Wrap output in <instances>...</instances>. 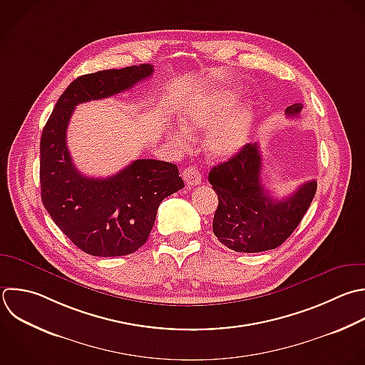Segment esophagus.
<instances>
[{
  "mask_svg": "<svg viewBox=\"0 0 365 365\" xmlns=\"http://www.w3.org/2000/svg\"><path fill=\"white\" fill-rule=\"evenodd\" d=\"M182 178L185 181L187 185L190 187H194V185H198L201 184V174L200 171L195 168V167H188L182 171Z\"/></svg>",
  "mask_w": 365,
  "mask_h": 365,
  "instance_id": "esophagus-1",
  "label": "esophagus"
}]
</instances>
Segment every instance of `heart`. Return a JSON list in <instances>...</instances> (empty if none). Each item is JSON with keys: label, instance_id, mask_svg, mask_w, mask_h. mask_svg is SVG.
<instances>
[{"label": "heart", "instance_id": "b5f03b06", "mask_svg": "<svg viewBox=\"0 0 365 365\" xmlns=\"http://www.w3.org/2000/svg\"><path fill=\"white\" fill-rule=\"evenodd\" d=\"M235 101L234 91L220 88L188 100L180 110V121L188 133L208 130L204 147L214 160L234 157L250 140L254 125L252 108L248 104H241L231 110ZM171 140L182 147L188 137L184 131H174Z\"/></svg>", "mask_w": 365, "mask_h": 365}]
</instances>
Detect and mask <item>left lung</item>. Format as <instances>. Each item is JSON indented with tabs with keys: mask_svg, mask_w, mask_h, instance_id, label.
I'll use <instances>...</instances> for the list:
<instances>
[{
	"mask_svg": "<svg viewBox=\"0 0 365 365\" xmlns=\"http://www.w3.org/2000/svg\"><path fill=\"white\" fill-rule=\"evenodd\" d=\"M302 104L285 110L297 117ZM262 160L257 143L247 144L228 161L211 168L208 181L218 195L212 231L237 252H261L279 247L298 227L317 191V181L304 182L284 200H274L261 181Z\"/></svg>",
	"mask_w": 365,
	"mask_h": 365,
	"instance_id": "obj_1",
	"label": "left lung"
}]
</instances>
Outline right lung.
<instances>
[{
    "instance_id": "obj_1",
    "label": "right lung",
    "mask_w": 365,
    "mask_h": 365,
    "mask_svg": "<svg viewBox=\"0 0 365 365\" xmlns=\"http://www.w3.org/2000/svg\"><path fill=\"white\" fill-rule=\"evenodd\" d=\"M151 64L104 70L74 80L58 98L41 135L40 182L46 210L81 251L120 257L145 244L161 201L184 188L175 164L135 160L107 178L83 175L67 147L76 106L123 93L151 77Z\"/></svg>"
}]
</instances>
